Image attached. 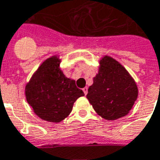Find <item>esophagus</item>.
Here are the masks:
<instances>
[{"label": "esophagus", "mask_w": 160, "mask_h": 160, "mask_svg": "<svg viewBox=\"0 0 160 160\" xmlns=\"http://www.w3.org/2000/svg\"><path fill=\"white\" fill-rule=\"evenodd\" d=\"M82 91L84 93V95H87V93H88V88H87V87H84V88L82 89Z\"/></svg>", "instance_id": "obj_1"}]
</instances>
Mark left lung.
<instances>
[{"label":"left lung","mask_w":160,"mask_h":160,"mask_svg":"<svg viewBox=\"0 0 160 160\" xmlns=\"http://www.w3.org/2000/svg\"><path fill=\"white\" fill-rule=\"evenodd\" d=\"M87 99L101 117L114 121L128 114L138 98L134 79L118 61L103 56Z\"/></svg>","instance_id":"1"}]
</instances>
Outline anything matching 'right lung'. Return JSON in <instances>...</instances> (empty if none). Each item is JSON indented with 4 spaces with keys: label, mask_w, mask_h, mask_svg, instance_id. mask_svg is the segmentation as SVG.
Wrapping results in <instances>:
<instances>
[{
    "label": "right lung",
    "mask_w": 160,
    "mask_h": 160,
    "mask_svg": "<svg viewBox=\"0 0 160 160\" xmlns=\"http://www.w3.org/2000/svg\"><path fill=\"white\" fill-rule=\"evenodd\" d=\"M60 62L57 55L48 58L25 87L26 99L33 112L42 120L54 123L66 118L75 102L84 96L76 81L64 76Z\"/></svg>",
    "instance_id": "right-lung-1"
}]
</instances>
